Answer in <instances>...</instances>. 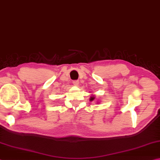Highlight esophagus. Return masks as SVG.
<instances>
[{
    "label": "esophagus",
    "mask_w": 160,
    "mask_h": 160,
    "mask_svg": "<svg viewBox=\"0 0 160 160\" xmlns=\"http://www.w3.org/2000/svg\"><path fill=\"white\" fill-rule=\"evenodd\" d=\"M78 83H79V82H78V80H76V81H73V84H74V86H78Z\"/></svg>",
    "instance_id": "obj_1"
}]
</instances>
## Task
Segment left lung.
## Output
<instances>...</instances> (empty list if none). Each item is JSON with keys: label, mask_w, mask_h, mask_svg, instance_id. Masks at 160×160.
<instances>
[{"label": "left lung", "mask_w": 160, "mask_h": 160, "mask_svg": "<svg viewBox=\"0 0 160 160\" xmlns=\"http://www.w3.org/2000/svg\"><path fill=\"white\" fill-rule=\"evenodd\" d=\"M94 99H95V97L94 96H91V98H90V100H91V101H92V100H93Z\"/></svg>", "instance_id": "obj_1"}]
</instances>
